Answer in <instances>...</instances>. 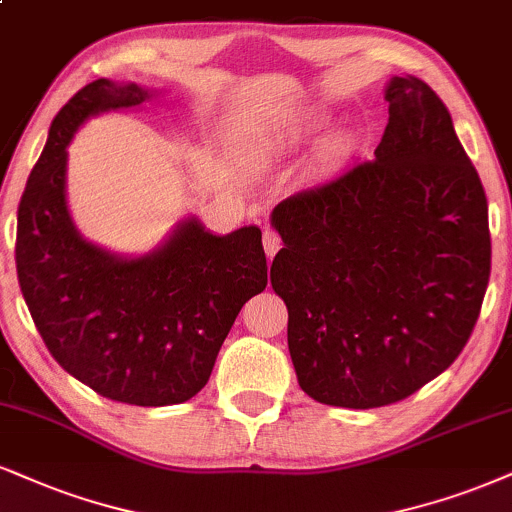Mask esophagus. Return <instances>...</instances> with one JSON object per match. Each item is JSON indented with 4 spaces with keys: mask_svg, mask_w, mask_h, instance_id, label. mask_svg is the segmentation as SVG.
<instances>
[{
    "mask_svg": "<svg viewBox=\"0 0 512 512\" xmlns=\"http://www.w3.org/2000/svg\"><path fill=\"white\" fill-rule=\"evenodd\" d=\"M280 246H282V239H280V235H277L275 230L263 232V249H266L268 258H273L277 251H280Z\"/></svg>",
    "mask_w": 512,
    "mask_h": 512,
    "instance_id": "1",
    "label": "esophagus"
}]
</instances>
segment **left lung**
<instances>
[{
	"label": "left lung",
	"instance_id": "left-lung-1",
	"mask_svg": "<svg viewBox=\"0 0 512 512\" xmlns=\"http://www.w3.org/2000/svg\"><path fill=\"white\" fill-rule=\"evenodd\" d=\"M375 159L273 211L299 387L327 406L408 399L456 361L491 273L487 194L430 85L391 78Z\"/></svg>",
	"mask_w": 512,
	"mask_h": 512
}]
</instances>
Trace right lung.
<instances>
[{"instance_id": "1", "label": "right lung", "mask_w": 512, "mask_h": 512, "mask_svg": "<svg viewBox=\"0 0 512 512\" xmlns=\"http://www.w3.org/2000/svg\"><path fill=\"white\" fill-rule=\"evenodd\" d=\"M149 99L94 80L56 113L18 204L16 270L44 346L75 380L130 406H173L211 377L227 332L268 285L258 227L216 237L187 220L154 254L123 261L85 242L66 208V147L87 116Z\"/></svg>"}]
</instances>
